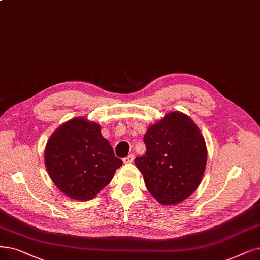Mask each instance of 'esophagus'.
<instances>
[{"label":"esophagus","mask_w":260,"mask_h":260,"mask_svg":"<svg viewBox=\"0 0 260 260\" xmlns=\"http://www.w3.org/2000/svg\"><path fill=\"white\" fill-rule=\"evenodd\" d=\"M133 160H134V154H129L127 158H124V159H123V163H126V164H128V163H132V162H133Z\"/></svg>","instance_id":"1"}]
</instances>
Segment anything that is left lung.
<instances>
[{
    "label": "left lung",
    "instance_id": "left-lung-1",
    "mask_svg": "<svg viewBox=\"0 0 260 260\" xmlns=\"http://www.w3.org/2000/svg\"><path fill=\"white\" fill-rule=\"evenodd\" d=\"M145 155L134 160L150 194L161 205H176L199 188L207 163L200 128L179 111L168 113L144 136Z\"/></svg>",
    "mask_w": 260,
    "mask_h": 260
}]
</instances>
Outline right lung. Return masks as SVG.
Here are the masks:
<instances>
[{
  "mask_svg": "<svg viewBox=\"0 0 260 260\" xmlns=\"http://www.w3.org/2000/svg\"><path fill=\"white\" fill-rule=\"evenodd\" d=\"M45 164L59 191L72 200L89 201L110 183L122 161L102 137L100 124L81 116L51 134Z\"/></svg>",
  "mask_w": 260,
  "mask_h": 260,
  "instance_id": "1",
  "label": "right lung"
}]
</instances>
